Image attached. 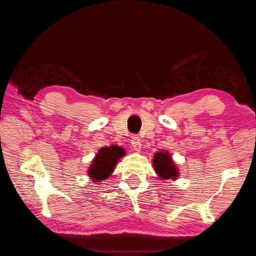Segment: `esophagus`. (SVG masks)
Returning a JSON list of instances; mask_svg holds the SVG:
<instances>
[{"mask_svg": "<svg viewBox=\"0 0 256 256\" xmlns=\"http://www.w3.org/2000/svg\"><path fill=\"white\" fill-rule=\"evenodd\" d=\"M131 146H133V148L136 151H140L141 150V140L140 138H138V136H133L132 138H131Z\"/></svg>", "mask_w": 256, "mask_h": 256, "instance_id": "34e87169", "label": "esophagus"}]
</instances>
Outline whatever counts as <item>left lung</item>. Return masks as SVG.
Instances as JSON below:
<instances>
[{
  "instance_id": "8db88e82",
  "label": "left lung",
  "mask_w": 256,
  "mask_h": 256,
  "mask_svg": "<svg viewBox=\"0 0 256 256\" xmlns=\"http://www.w3.org/2000/svg\"><path fill=\"white\" fill-rule=\"evenodd\" d=\"M153 166L156 172L161 179H176L179 176V170L174 164L168 151L156 152L153 158Z\"/></svg>"
}]
</instances>
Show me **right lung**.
<instances>
[{"mask_svg": "<svg viewBox=\"0 0 256 256\" xmlns=\"http://www.w3.org/2000/svg\"><path fill=\"white\" fill-rule=\"evenodd\" d=\"M124 156L125 150L118 146L102 148L92 160L90 169H88V176L96 182L105 180L114 171L116 162Z\"/></svg>", "mask_w": 256, "mask_h": 256, "instance_id": "1", "label": "right lung"}]
</instances>
